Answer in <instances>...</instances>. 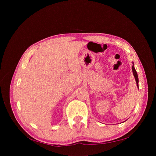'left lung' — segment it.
<instances>
[{
    "label": "left lung",
    "mask_w": 156,
    "mask_h": 156,
    "mask_svg": "<svg viewBox=\"0 0 156 156\" xmlns=\"http://www.w3.org/2000/svg\"><path fill=\"white\" fill-rule=\"evenodd\" d=\"M132 71H133V75L135 77V79L136 80V85H137V87H139V79H138V75H137V73H136V70L134 68V66H132Z\"/></svg>",
    "instance_id": "8db88e82"
}]
</instances>
